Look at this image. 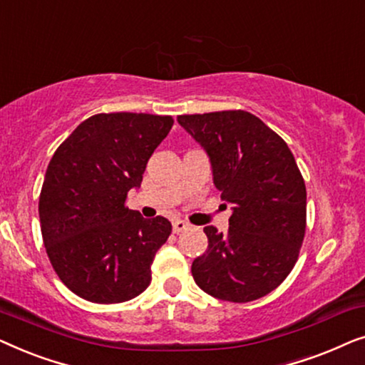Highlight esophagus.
<instances>
[{
    "label": "esophagus",
    "instance_id": "1",
    "mask_svg": "<svg viewBox=\"0 0 365 365\" xmlns=\"http://www.w3.org/2000/svg\"><path fill=\"white\" fill-rule=\"evenodd\" d=\"M187 227H189V222H186V221H181V219H176V221L173 222V231L176 232V234L182 232V231H186Z\"/></svg>",
    "mask_w": 365,
    "mask_h": 365
}]
</instances>
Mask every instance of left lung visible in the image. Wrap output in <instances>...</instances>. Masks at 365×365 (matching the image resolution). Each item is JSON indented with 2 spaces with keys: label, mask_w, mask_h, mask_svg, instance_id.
Segmentation results:
<instances>
[{
  "label": "left lung",
  "mask_w": 365,
  "mask_h": 365,
  "mask_svg": "<svg viewBox=\"0 0 365 365\" xmlns=\"http://www.w3.org/2000/svg\"><path fill=\"white\" fill-rule=\"evenodd\" d=\"M178 121L211 158L214 186L232 204L227 234L204 227L207 249L194 281L209 296L251 302L296 266L306 234V184L284 139L242 109L181 114Z\"/></svg>",
  "instance_id": "1"
}]
</instances>
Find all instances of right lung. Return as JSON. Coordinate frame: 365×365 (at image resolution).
<instances>
[{
    "label": "right lung",
    "instance_id": "add662e5",
    "mask_svg": "<svg viewBox=\"0 0 365 365\" xmlns=\"http://www.w3.org/2000/svg\"><path fill=\"white\" fill-rule=\"evenodd\" d=\"M173 124L158 114H94L53 154L39 221L49 262L76 296L118 304L151 282L153 259L173 226L161 216L144 219L126 199Z\"/></svg>",
    "mask_w": 365,
    "mask_h": 365
}]
</instances>
